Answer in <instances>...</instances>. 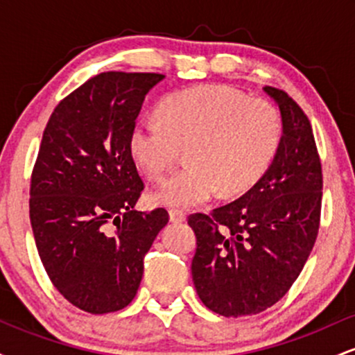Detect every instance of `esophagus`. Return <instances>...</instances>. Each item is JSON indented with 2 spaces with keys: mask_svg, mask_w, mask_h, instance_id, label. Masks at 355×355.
Listing matches in <instances>:
<instances>
[{
  "mask_svg": "<svg viewBox=\"0 0 355 355\" xmlns=\"http://www.w3.org/2000/svg\"><path fill=\"white\" fill-rule=\"evenodd\" d=\"M170 214V222L173 223H182L185 222V214H183L182 210H177V209H172L168 211Z\"/></svg>",
  "mask_w": 355,
  "mask_h": 355,
  "instance_id": "34e87169",
  "label": "esophagus"
}]
</instances>
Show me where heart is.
<instances>
[{
  "mask_svg": "<svg viewBox=\"0 0 355 355\" xmlns=\"http://www.w3.org/2000/svg\"><path fill=\"white\" fill-rule=\"evenodd\" d=\"M158 113L160 118H141L130 132L133 162L152 180L172 170L183 148H189L190 165L150 193L155 205L190 209L217 193H245L267 173L282 144L280 110L223 85L175 92Z\"/></svg>",
  "mask_w": 355,
  "mask_h": 355,
  "instance_id": "b5f03b06",
  "label": "heart"
}]
</instances>
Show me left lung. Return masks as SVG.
<instances>
[{
  "label": "left lung",
  "mask_w": 355,
  "mask_h": 355,
  "mask_svg": "<svg viewBox=\"0 0 355 355\" xmlns=\"http://www.w3.org/2000/svg\"><path fill=\"white\" fill-rule=\"evenodd\" d=\"M284 137L270 168L237 200L191 214L197 235L191 277L200 300L223 317L252 315L279 302L311 255L320 225L322 165L304 110L284 89Z\"/></svg>",
  "instance_id": "left-lung-1"
}]
</instances>
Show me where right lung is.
<instances>
[{
  "label": "right lung",
  "mask_w": 355,
  "mask_h": 355,
  "mask_svg": "<svg viewBox=\"0 0 355 355\" xmlns=\"http://www.w3.org/2000/svg\"><path fill=\"white\" fill-rule=\"evenodd\" d=\"M160 73L107 71L53 110L30 187L36 248L51 284L88 313L126 307L168 211L133 209L145 189L130 132Z\"/></svg>",
  "instance_id": "obj_1"
}]
</instances>
